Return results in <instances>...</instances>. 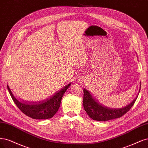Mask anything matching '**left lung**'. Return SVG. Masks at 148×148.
Segmentation results:
<instances>
[{"mask_svg":"<svg viewBox=\"0 0 148 148\" xmlns=\"http://www.w3.org/2000/svg\"><path fill=\"white\" fill-rule=\"evenodd\" d=\"M137 97L133 99V101L128 105L122 108L117 109H109L102 106L97 103L87 90L84 89L83 99L84 108L90 117L93 120L97 121H107L121 117L124 115L134 104Z\"/></svg>","mask_w":148,"mask_h":148,"instance_id":"8db88e82","label":"left lung"}]
</instances>
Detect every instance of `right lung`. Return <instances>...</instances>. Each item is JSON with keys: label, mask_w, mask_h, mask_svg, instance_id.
Segmentation results:
<instances>
[{"label": "right lung", "mask_w": 148, "mask_h": 148, "mask_svg": "<svg viewBox=\"0 0 148 148\" xmlns=\"http://www.w3.org/2000/svg\"><path fill=\"white\" fill-rule=\"evenodd\" d=\"M71 84L56 92L53 95L44 101L34 103H24L18 101L13 96L11 90L7 85V88L19 109L28 117L34 119H48L51 118L58 111L60 108L61 98L66 90L70 87Z\"/></svg>", "instance_id": "add662e5"}]
</instances>
